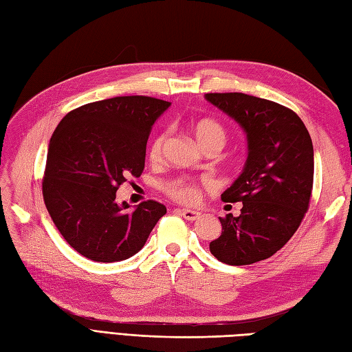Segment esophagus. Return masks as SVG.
Segmentation results:
<instances>
[{
	"label": "esophagus",
	"instance_id": "esophagus-1",
	"mask_svg": "<svg viewBox=\"0 0 352 352\" xmlns=\"http://www.w3.org/2000/svg\"><path fill=\"white\" fill-rule=\"evenodd\" d=\"M180 216H184V219H186V220H190V221H194V220H197V219H199V216H201V212L199 211H195V210H186V208H182V210H176Z\"/></svg>",
	"mask_w": 352,
	"mask_h": 352
}]
</instances>
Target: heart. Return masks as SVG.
Masks as SVG:
<instances>
[{
    "mask_svg": "<svg viewBox=\"0 0 352 352\" xmlns=\"http://www.w3.org/2000/svg\"><path fill=\"white\" fill-rule=\"evenodd\" d=\"M194 135L198 144L204 148V150H208V148H217V150H221L228 141L226 129L216 120L206 119L198 122L194 126ZM167 136L168 131H163L157 133L151 140L150 146H148V155H150L153 162H157V160L162 158ZM166 192L173 199L179 202H185V204L195 202L199 197L198 186L192 180H189L186 177H179L172 180V182H168L166 185Z\"/></svg>",
    "mask_w": 352,
    "mask_h": 352,
    "instance_id": "heart-1",
    "label": "heart"
}]
</instances>
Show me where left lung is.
<instances>
[{"instance_id":"8db88e82","label":"left lung","mask_w":352,"mask_h":352,"mask_svg":"<svg viewBox=\"0 0 352 352\" xmlns=\"http://www.w3.org/2000/svg\"><path fill=\"white\" fill-rule=\"evenodd\" d=\"M235 119L248 138L241 176L221 194L242 202L241 214L220 217L221 235L210 242L214 257L247 265L278 252L300 228L310 206L314 153L310 133L295 111L242 92L206 94Z\"/></svg>"}]
</instances>
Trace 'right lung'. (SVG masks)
Listing matches in <instances>:
<instances>
[{
  "label": "right lung",
  "mask_w": 352,
  "mask_h": 352,
  "mask_svg": "<svg viewBox=\"0 0 352 352\" xmlns=\"http://www.w3.org/2000/svg\"><path fill=\"white\" fill-rule=\"evenodd\" d=\"M168 105L144 95L95 101L67 113L52 133L42 195L58 232L83 257H132L166 214L154 199L129 211L126 202L117 204L116 192L144 172L148 136Z\"/></svg>",
  "instance_id": "right-lung-1"
}]
</instances>
